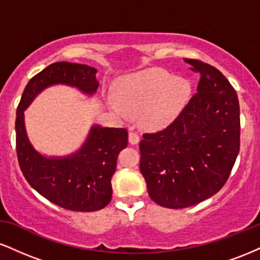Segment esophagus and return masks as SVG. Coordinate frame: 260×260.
I'll return each mask as SVG.
<instances>
[{
    "mask_svg": "<svg viewBox=\"0 0 260 260\" xmlns=\"http://www.w3.org/2000/svg\"><path fill=\"white\" fill-rule=\"evenodd\" d=\"M128 140H129V143L132 145L138 144V143H139V136L136 132H129V134H128Z\"/></svg>",
    "mask_w": 260,
    "mask_h": 260,
    "instance_id": "obj_1",
    "label": "esophagus"
}]
</instances>
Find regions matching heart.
<instances>
[{
	"label": "heart",
	"mask_w": 260,
	"mask_h": 260,
	"mask_svg": "<svg viewBox=\"0 0 260 260\" xmlns=\"http://www.w3.org/2000/svg\"><path fill=\"white\" fill-rule=\"evenodd\" d=\"M190 82L161 70L145 71L124 77L115 86L116 98L106 105L121 118L139 115L143 127L151 131L165 128L187 103Z\"/></svg>",
	"instance_id": "b5f03b06"
}]
</instances>
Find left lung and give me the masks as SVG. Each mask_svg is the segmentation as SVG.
Wrapping results in <instances>:
<instances>
[{"mask_svg": "<svg viewBox=\"0 0 260 260\" xmlns=\"http://www.w3.org/2000/svg\"><path fill=\"white\" fill-rule=\"evenodd\" d=\"M201 76L197 94L168 128L140 142V172L164 208L198 204L221 189L240 151V105L215 67L184 59Z\"/></svg>", "mask_w": 260, "mask_h": 260, "instance_id": "8db88e82", "label": "left lung"}]
</instances>
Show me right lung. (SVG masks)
Returning <instances> with one entry per match:
<instances>
[{
	"instance_id": "right-lung-1",
	"label": "right lung",
	"mask_w": 260,
	"mask_h": 260,
	"mask_svg": "<svg viewBox=\"0 0 260 260\" xmlns=\"http://www.w3.org/2000/svg\"><path fill=\"white\" fill-rule=\"evenodd\" d=\"M96 72V68L86 64H50L29 80L17 109L16 143L20 170L39 194L67 210L96 211L109 204L117 156L128 143L127 131L92 124L78 150L64 156H46L29 140L24 111L41 91L52 85L72 86L92 96L99 88Z\"/></svg>"
}]
</instances>
